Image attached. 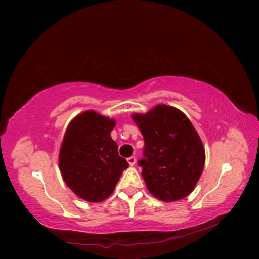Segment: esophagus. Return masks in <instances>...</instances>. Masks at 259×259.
Masks as SVG:
<instances>
[{"label": "esophagus", "mask_w": 259, "mask_h": 259, "mask_svg": "<svg viewBox=\"0 0 259 259\" xmlns=\"http://www.w3.org/2000/svg\"><path fill=\"white\" fill-rule=\"evenodd\" d=\"M126 160H128V162H129L130 166H135V163H136V158H135L134 156L129 157L128 159H126Z\"/></svg>", "instance_id": "34e87169"}]
</instances>
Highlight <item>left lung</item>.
<instances>
[{
	"instance_id": "1",
	"label": "left lung",
	"mask_w": 259,
	"mask_h": 259,
	"mask_svg": "<svg viewBox=\"0 0 259 259\" xmlns=\"http://www.w3.org/2000/svg\"><path fill=\"white\" fill-rule=\"evenodd\" d=\"M145 140L138 161L147 188L164 202L180 200L194 190L205 166V148L186 114L158 104L145 114L134 113Z\"/></svg>"
}]
</instances>
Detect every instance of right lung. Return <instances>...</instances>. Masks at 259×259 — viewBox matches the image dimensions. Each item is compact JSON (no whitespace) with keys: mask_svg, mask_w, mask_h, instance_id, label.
Masks as SVG:
<instances>
[{"mask_svg":"<svg viewBox=\"0 0 259 259\" xmlns=\"http://www.w3.org/2000/svg\"><path fill=\"white\" fill-rule=\"evenodd\" d=\"M115 121L92 110L71 121L60 149L59 167L64 183L89 202H100L113 192L129 167L111 138Z\"/></svg>","mask_w":259,"mask_h":259,"instance_id":"right-lung-1","label":"right lung"}]
</instances>
